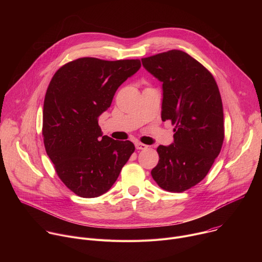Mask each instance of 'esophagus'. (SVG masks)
<instances>
[{"label": "esophagus", "instance_id": "34e87169", "mask_svg": "<svg viewBox=\"0 0 262 262\" xmlns=\"http://www.w3.org/2000/svg\"><path fill=\"white\" fill-rule=\"evenodd\" d=\"M147 147H148V146L145 145V144H143V143H140V142H137V143H136V148L139 149V150H143V149H146Z\"/></svg>", "mask_w": 262, "mask_h": 262}]
</instances>
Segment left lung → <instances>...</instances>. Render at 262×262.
Segmentation results:
<instances>
[{"label":"left lung","instance_id":"obj_1","mask_svg":"<svg viewBox=\"0 0 262 262\" xmlns=\"http://www.w3.org/2000/svg\"><path fill=\"white\" fill-rule=\"evenodd\" d=\"M144 68L163 83L162 120H171L174 141L160 145L152 178L168 192L199 183L219 156L224 141V113L211 73L182 51L142 59Z\"/></svg>","mask_w":262,"mask_h":262}]
</instances>
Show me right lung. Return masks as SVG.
Wrapping results in <instances>:
<instances>
[{"instance_id": "1", "label": "right lung", "mask_w": 262, "mask_h": 262, "mask_svg": "<svg viewBox=\"0 0 262 262\" xmlns=\"http://www.w3.org/2000/svg\"><path fill=\"white\" fill-rule=\"evenodd\" d=\"M140 60L80 58L57 70L43 103L46 150L67 188L83 198L106 193L135 145L103 136L98 117L122 83L140 69Z\"/></svg>"}]
</instances>
